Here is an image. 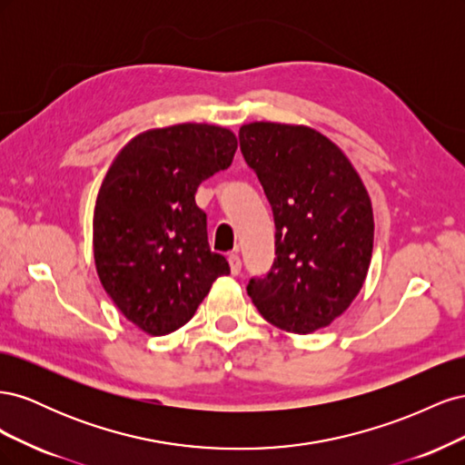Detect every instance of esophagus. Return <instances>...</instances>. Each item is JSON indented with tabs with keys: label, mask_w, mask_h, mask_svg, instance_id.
<instances>
[{
	"label": "esophagus",
	"mask_w": 465,
	"mask_h": 465,
	"mask_svg": "<svg viewBox=\"0 0 465 465\" xmlns=\"http://www.w3.org/2000/svg\"><path fill=\"white\" fill-rule=\"evenodd\" d=\"M229 265H231V273L238 275L242 270V262L238 258V254H229Z\"/></svg>",
	"instance_id": "1"
}]
</instances>
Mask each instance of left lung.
I'll return each instance as SVG.
<instances>
[{
    "mask_svg": "<svg viewBox=\"0 0 465 465\" xmlns=\"http://www.w3.org/2000/svg\"><path fill=\"white\" fill-rule=\"evenodd\" d=\"M275 221V260L248 281L260 314L291 333H312L341 316L367 277L374 219L353 164L326 135L273 122L238 132Z\"/></svg>",
    "mask_w": 465,
    "mask_h": 465,
    "instance_id": "8db88e82",
    "label": "left lung"
}]
</instances>
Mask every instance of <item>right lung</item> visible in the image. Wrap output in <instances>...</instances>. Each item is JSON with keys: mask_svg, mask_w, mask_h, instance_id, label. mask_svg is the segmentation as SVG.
Masks as SVG:
<instances>
[{"mask_svg": "<svg viewBox=\"0 0 465 465\" xmlns=\"http://www.w3.org/2000/svg\"><path fill=\"white\" fill-rule=\"evenodd\" d=\"M236 147L221 125L178 124L139 134L108 168L93 219L96 273L145 333L184 326L213 281L231 273L224 256L209 250L195 192L231 166Z\"/></svg>", "mask_w": 465, "mask_h": 465, "instance_id": "1", "label": "right lung"}]
</instances>
